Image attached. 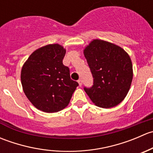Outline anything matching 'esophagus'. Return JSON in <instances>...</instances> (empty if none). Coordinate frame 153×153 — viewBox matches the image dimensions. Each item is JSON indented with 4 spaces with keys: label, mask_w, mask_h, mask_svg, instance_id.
Listing matches in <instances>:
<instances>
[{
    "label": "esophagus",
    "mask_w": 153,
    "mask_h": 153,
    "mask_svg": "<svg viewBox=\"0 0 153 153\" xmlns=\"http://www.w3.org/2000/svg\"><path fill=\"white\" fill-rule=\"evenodd\" d=\"M78 84H79L80 86H82V80L79 79V80H78Z\"/></svg>",
    "instance_id": "34e87169"
}]
</instances>
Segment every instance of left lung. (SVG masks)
Returning a JSON list of instances; mask_svg holds the SVG:
<instances>
[{
	"instance_id": "obj_1",
	"label": "left lung",
	"mask_w": 153,
	"mask_h": 153,
	"mask_svg": "<svg viewBox=\"0 0 153 153\" xmlns=\"http://www.w3.org/2000/svg\"><path fill=\"white\" fill-rule=\"evenodd\" d=\"M93 85L84 87L92 102L101 108L119 104L127 95L133 77L129 55L121 47L102 40H93L84 50Z\"/></svg>"
}]
</instances>
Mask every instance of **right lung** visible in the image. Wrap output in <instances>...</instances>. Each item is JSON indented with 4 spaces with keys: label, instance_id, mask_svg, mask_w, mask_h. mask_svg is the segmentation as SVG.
<instances>
[{
    "label": "right lung",
    "instance_id": "1",
    "mask_svg": "<svg viewBox=\"0 0 153 153\" xmlns=\"http://www.w3.org/2000/svg\"><path fill=\"white\" fill-rule=\"evenodd\" d=\"M66 49L58 44L36 49L24 63L21 80L26 96L37 109L57 112L69 104L78 83L63 64Z\"/></svg>",
    "mask_w": 153,
    "mask_h": 153
}]
</instances>
